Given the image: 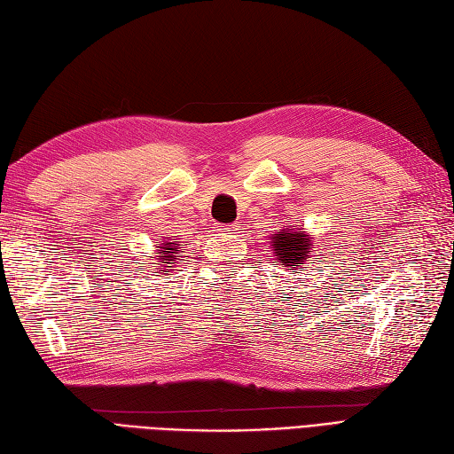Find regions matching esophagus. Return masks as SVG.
<instances>
[{
    "instance_id": "obj_1",
    "label": "esophagus",
    "mask_w": 454,
    "mask_h": 454,
    "mask_svg": "<svg viewBox=\"0 0 454 454\" xmlns=\"http://www.w3.org/2000/svg\"><path fill=\"white\" fill-rule=\"evenodd\" d=\"M215 231L221 235H233L239 229H237V223H227V225H217Z\"/></svg>"
}]
</instances>
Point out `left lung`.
<instances>
[{
    "label": "left lung",
    "mask_w": 454,
    "mask_h": 454,
    "mask_svg": "<svg viewBox=\"0 0 454 454\" xmlns=\"http://www.w3.org/2000/svg\"><path fill=\"white\" fill-rule=\"evenodd\" d=\"M271 248H274V254L278 256V262L286 268H294L301 262H305L309 253V239L303 231H289L281 229L271 237Z\"/></svg>",
    "instance_id": "1"
}]
</instances>
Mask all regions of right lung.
Instances as JSON below:
<instances>
[{"instance_id":"right-lung-1","label":"right lung","mask_w":454,"mask_h":454,"mask_svg":"<svg viewBox=\"0 0 454 454\" xmlns=\"http://www.w3.org/2000/svg\"><path fill=\"white\" fill-rule=\"evenodd\" d=\"M176 243H178V240H173V243H163V247H159L160 250H163V256H157V262H163V264H160L159 274H165L167 268H173V266H168V264H176V262H175V260H178V258H175L176 247H178ZM153 274H157V271H153Z\"/></svg>"}]
</instances>
